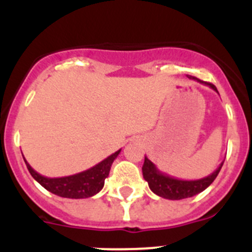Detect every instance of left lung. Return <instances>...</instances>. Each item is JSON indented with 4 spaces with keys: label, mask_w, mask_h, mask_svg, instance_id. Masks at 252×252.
Returning a JSON list of instances; mask_svg holds the SVG:
<instances>
[{
    "label": "left lung",
    "mask_w": 252,
    "mask_h": 252,
    "mask_svg": "<svg viewBox=\"0 0 252 252\" xmlns=\"http://www.w3.org/2000/svg\"><path fill=\"white\" fill-rule=\"evenodd\" d=\"M188 78L192 79V80L198 81V83L201 84H205V85L210 87L211 89H214L215 92L219 93L214 84L201 81L199 79L194 78V76H188ZM222 164H223V162H222L221 164L217 167L216 171L212 172L210 176L199 178V180L186 181L178 180V178H174V177L163 173V172H160L159 169L157 168V165L154 164L152 160H149L148 158L144 157V164H143L142 167V172L144 180L148 182L149 188H151V191L153 192V193L167 199H183L188 198V197L196 196V194L205 191L206 188L216 180L217 174L221 171Z\"/></svg>",
    "instance_id": "1"
}]
</instances>
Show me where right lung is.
Segmentation results:
<instances>
[{"mask_svg": "<svg viewBox=\"0 0 252 252\" xmlns=\"http://www.w3.org/2000/svg\"><path fill=\"white\" fill-rule=\"evenodd\" d=\"M121 153V149L113 153L108 158L101 160L100 163L95 164L92 168L80 173L72 174V176L59 177V178H49V177L41 176L31 167L27 160L25 163L31 176L37 181L44 188L56 196L65 197V198H89L94 194L99 193L101 188L104 187L105 178L109 176L110 167L118 154Z\"/></svg>", "mask_w": 252, "mask_h": 252, "instance_id": "right-lung-1", "label": "right lung"}]
</instances>
